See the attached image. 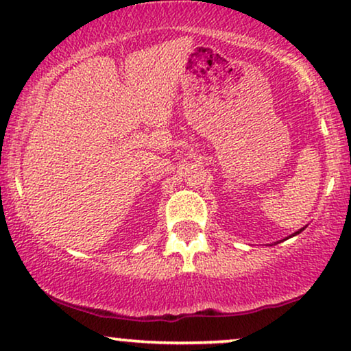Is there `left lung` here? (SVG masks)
Returning <instances> with one entry per match:
<instances>
[{"label":"left lung","instance_id":"8db88e82","mask_svg":"<svg viewBox=\"0 0 351 351\" xmlns=\"http://www.w3.org/2000/svg\"><path fill=\"white\" fill-rule=\"evenodd\" d=\"M302 230H303V229H302ZM302 230H298V232H297V234H300V232H302Z\"/></svg>","mask_w":351,"mask_h":351}]
</instances>
